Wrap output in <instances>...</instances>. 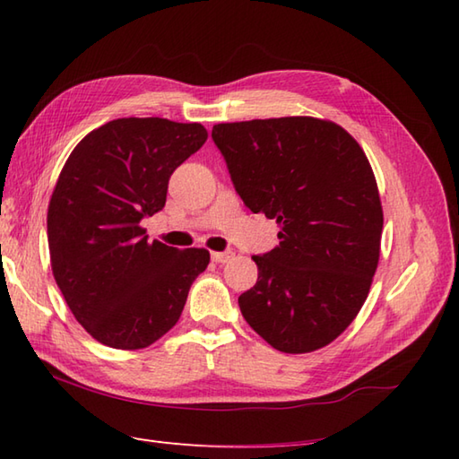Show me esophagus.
Listing matches in <instances>:
<instances>
[{
    "instance_id": "obj_1",
    "label": "esophagus",
    "mask_w": 459,
    "mask_h": 459,
    "mask_svg": "<svg viewBox=\"0 0 459 459\" xmlns=\"http://www.w3.org/2000/svg\"><path fill=\"white\" fill-rule=\"evenodd\" d=\"M233 251L231 249H226V251H213L212 254V261H216V264H228V261L233 259Z\"/></svg>"
}]
</instances>
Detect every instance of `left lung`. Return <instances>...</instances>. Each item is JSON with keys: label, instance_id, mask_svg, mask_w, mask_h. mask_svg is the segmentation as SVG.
I'll return each instance as SVG.
<instances>
[{"label": "left lung", "instance_id": "8db88e82", "mask_svg": "<svg viewBox=\"0 0 459 459\" xmlns=\"http://www.w3.org/2000/svg\"><path fill=\"white\" fill-rule=\"evenodd\" d=\"M212 138L233 188L279 223V246L254 255L243 319L271 347L311 352L367 301L380 255L382 205L372 168L347 130L311 117L226 123Z\"/></svg>", "mask_w": 459, "mask_h": 459}]
</instances>
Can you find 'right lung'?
Here are the masks:
<instances>
[{"instance_id": "right-lung-1", "label": "right lung", "mask_w": 459, "mask_h": 459, "mask_svg": "<svg viewBox=\"0 0 459 459\" xmlns=\"http://www.w3.org/2000/svg\"><path fill=\"white\" fill-rule=\"evenodd\" d=\"M208 138L198 123L118 118L92 130L55 186L47 239L55 281L85 331L112 349L151 347L178 323L205 249L148 241L168 180Z\"/></svg>"}]
</instances>
